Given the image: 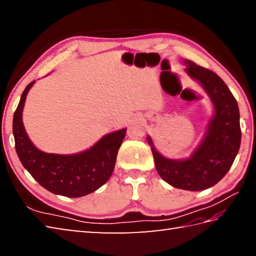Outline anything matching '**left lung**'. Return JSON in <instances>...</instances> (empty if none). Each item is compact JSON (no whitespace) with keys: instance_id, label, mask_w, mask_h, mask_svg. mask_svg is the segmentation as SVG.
Masks as SVG:
<instances>
[{"instance_id":"1","label":"left lung","mask_w":256,"mask_h":256,"mask_svg":"<svg viewBox=\"0 0 256 256\" xmlns=\"http://www.w3.org/2000/svg\"><path fill=\"white\" fill-rule=\"evenodd\" d=\"M184 72L202 86L214 108L204 136L190 157L166 158L152 148L157 172L172 187L199 192L219 182L229 172L241 144L240 112L236 98L218 74L184 59Z\"/></svg>"}]
</instances>
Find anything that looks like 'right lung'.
I'll return each instance as SVG.
<instances>
[{
  "mask_svg": "<svg viewBox=\"0 0 256 256\" xmlns=\"http://www.w3.org/2000/svg\"><path fill=\"white\" fill-rule=\"evenodd\" d=\"M34 84L32 81L23 91L13 118L15 148L20 162L40 186L55 194L78 198L96 192L112 175L126 128L104 135L92 148L78 154L42 152L30 142L22 120L26 96Z\"/></svg>",
  "mask_w": 256,
  "mask_h": 256,
  "instance_id": "add662e5",
  "label": "right lung"
}]
</instances>
